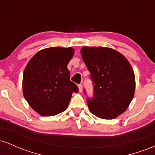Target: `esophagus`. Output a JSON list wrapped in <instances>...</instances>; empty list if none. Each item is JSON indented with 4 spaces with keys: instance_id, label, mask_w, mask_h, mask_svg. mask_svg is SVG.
I'll list each match as a JSON object with an SVG mask.
<instances>
[{
    "instance_id": "34e87169",
    "label": "esophagus",
    "mask_w": 155,
    "mask_h": 155,
    "mask_svg": "<svg viewBox=\"0 0 155 155\" xmlns=\"http://www.w3.org/2000/svg\"><path fill=\"white\" fill-rule=\"evenodd\" d=\"M78 87H79V92H82V85H81V84H79V85H78Z\"/></svg>"
}]
</instances>
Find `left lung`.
Here are the masks:
<instances>
[{
    "mask_svg": "<svg viewBox=\"0 0 155 155\" xmlns=\"http://www.w3.org/2000/svg\"><path fill=\"white\" fill-rule=\"evenodd\" d=\"M81 54L94 84V97L87 101L90 111L101 119L117 118L134 96L132 66L124 55L111 48L84 47Z\"/></svg>",
    "mask_w": 155,
    "mask_h": 155,
    "instance_id": "obj_1",
    "label": "left lung"
}]
</instances>
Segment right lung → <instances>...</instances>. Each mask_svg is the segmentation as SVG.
I'll use <instances>...</instances> for the list:
<instances>
[{
    "label": "right lung",
    "instance_id": "1",
    "mask_svg": "<svg viewBox=\"0 0 155 155\" xmlns=\"http://www.w3.org/2000/svg\"><path fill=\"white\" fill-rule=\"evenodd\" d=\"M74 54L71 47H49L38 51L27 64L23 72V95L41 116H54L64 111L73 92H79L70 80L67 68Z\"/></svg>",
    "mask_w": 155,
    "mask_h": 155
}]
</instances>
